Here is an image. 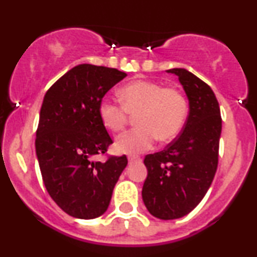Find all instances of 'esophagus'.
<instances>
[{
	"label": "esophagus",
	"instance_id": "obj_1",
	"mask_svg": "<svg viewBox=\"0 0 257 257\" xmlns=\"http://www.w3.org/2000/svg\"><path fill=\"white\" fill-rule=\"evenodd\" d=\"M128 162H129V164H134V163H138V162H140V159H139V158H128Z\"/></svg>",
	"mask_w": 257,
	"mask_h": 257
}]
</instances>
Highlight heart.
Returning <instances> with one entry per match:
<instances>
[{"instance_id":"1","label":"heart","mask_w":257,"mask_h":257,"mask_svg":"<svg viewBox=\"0 0 257 257\" xmlns=\"http://www.w3.org/2000/svg\"><path fill=\"white\" fill-rule=\"evenodd\" d=\"M122 104L104 99L99 105L102 125L111 132H120L129 114L137 117L139 128L120 134L114 150L118 153L137 156L153 146L156 138L161 143L172 141L184 128L188 116V101L181 91L166 88L157 82L139 81L125 84L119 90Z\"/></svg>"}]
</instances>
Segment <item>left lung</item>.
Returning a JSON list of instances; mask_svg holds the SVG:
<instances>
[{
	"instance_id": "1",
	"label": "left lung",
	"mask_w": 257,
	"mask_h": 257,
	"mask_svg": "<svg viewBox=\"0 0 257 257\" xmlns=\"http://www.w3.org/2000/svg\"><path fill=\"white\" fill-rule=\"evenodd\" d=\"M184 88L190 112L181 134L163 151L147 155L143 200L161 220L180 219L208 192L217 169L222 120L214 91L186 69H170Z\"/></svg>"
}]
</instances>
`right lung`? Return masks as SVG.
<instances>
[{
  "label": "right lung",
  "mask_w": 257,
  "mask_h": 257,
  "mask_svg": "<svg viewBox=\"0 0 257 257\" xmlns=\"http://www.w3.org/2000/svg\"><path fill=\"white\" fill-rule=\"evenodd\" d=\"M125 72L81 64L49 88L40 111L36 156L49 196L70 216L90 220L107 210L125 156L95 162L112 140L99 105Z\"/></svg>",
  "instance_id": "obj_1"
}]
</instances>
